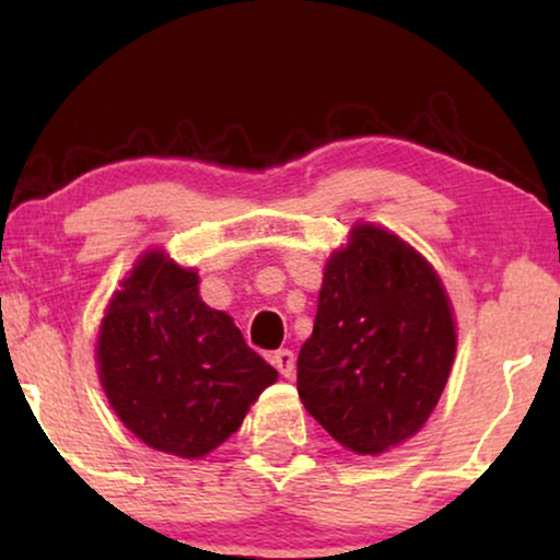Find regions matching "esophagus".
Here are the masks:
<instances>
[{
  "label": "esophagus",
  "mask_w": 560,
  "mask_h": 560,
  "mask_svg": "<svg viewBox=\"0 0 560 560\" xmlns=\"http://www.w3.org/2000/svg\"><path fill=\"white\" fill-rule=\"evenodd\" d=\"M272 364H275V370H278L282 377L285 380H290L293 377V372H295V354L290 349H280V351H275L272 354Z\"/></svg>",
  "instance_id": "34e87169"
}]
</instances>
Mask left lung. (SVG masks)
I'll use <instances>...</instances> for the list:
<instances>
[{"mask_svg":"<svg viewBox=\"0 0 560 560\" xmlns=\"http://www.w3.org/2000/svg\"><path fill=\"white\" fill-rule=\"evenodd\" d=\"M454 357V308L433 265L385 226H351L298 354L305 410L343 448L385 454L431 418Z\"/></svg>","mask_w":560,"mask_h":560,"instance_id":"8db88e82","label":"left lung"}]
</instances>
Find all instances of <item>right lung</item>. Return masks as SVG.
Wrapping results in <instances>:
<instances>
[{
  "label": "right lung",
  "instance_id": "obj_1",
  "mask_svg": "<svg viewBox=\"0 0 560 560\" xmlns=\"http://www.w3.org/2000/svg\"><path fill=\"white\" fill-rule=\"evenodd\" d=\"M96 370L117 418L150 448L201 458L240 431L278 382L232 316L198 295V272L148 249L114 290L96 336Z\"/></svg>",
  "mask_w": 560,
  "mask_h": 560
}]
</instances>
